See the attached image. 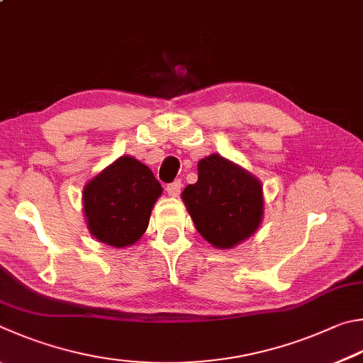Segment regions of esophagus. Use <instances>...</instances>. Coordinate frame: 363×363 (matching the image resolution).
I'll return each mask as SVG.
<instances>
[{"mask_svg": "<svg viewBox=\"0 0 363 363\" xmlns=\"http://www.w3.org/2000/svg\"><path fill=\"white\" fill-rule=\"evenodd\" d=\"M181 189H182V182L181 181H174V182H171V184H168V186H167V194L169 196H173V199H176V196H179Z\"/></svg>", "mask_w": 363, "mask_h": 363, "instance_id": "34e87169", "label": "esophagus"}]
</instances>
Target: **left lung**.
Listing matches in <instances>:
<instances>
[{"label": "left lung", "mask_w": 363, "mask_h": 363, "mask_svg": "<svg viewBox=\"0 0 363 363\" xmlns=\"http://www.w3.org/2000/svg\"><path fill=\"white\" fill-rule=\"evenodd\" d=\"M238 163L219 154L199 162V181L181 194L199 233L216 249H232L250 238L263 219V190Z\"/></svg>", "instance_id": "left-lung-1"}]
</instances>
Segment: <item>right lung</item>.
I'll return each instance as SVG.
<instances>
[{
  "instance_id": "obj_1",
  "label": "right lung",
  "mask_w": 363,
  "mask_h": 363,
  "mask_svg": "<svg viewBox=\"0 0 363 363\" xmlns=\"http://www.w3.org/2000/svg\"><path fill=\"white\" fill-rule=\"evenodd\" d=\"M163 189L147 164L118 157L84 186L82 206L90 235L111 247H128L147 230Z\"/></svg>"
}]
</instances>
